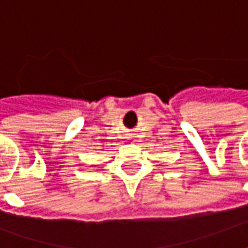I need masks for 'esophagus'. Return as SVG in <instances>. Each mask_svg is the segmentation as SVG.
Wrapping results in <instances>:
<instances>
[{"instance_id":"1","label":"esophagus","mask_w":248,"mask_h":248,"mask_svg":"<svg viewBox=\"0 0 248 248\" xmlns=\"http://www.w3.org/2000/svg\"><path fill=\"white\" fill-rule=\"evenodd\" d=\"M129 138H130V140H134L135 135L134 134H129Z\"/></svg>"}]
</instances>
